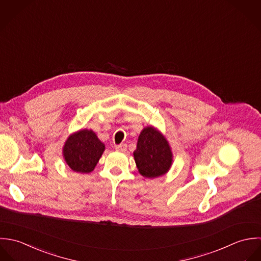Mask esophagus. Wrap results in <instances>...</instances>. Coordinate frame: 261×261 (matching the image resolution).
I'll list each match as a JSON object with an SVG mask.
<instances>
[{
  "mask_svg": "<svg viewBox=\"0 0 261 261\" xmlns=\"http://www.w3.org/2000/svg\"><path fill=\"white\" fill-rule=\"evenodd\" d=\"M116 150L117 151H120V152H125L127 150V145L126 144H120V145H116L115 146Z\"/></svg>",
  "mask_w": 261,
  "mask_h": 261,
  "instance_id": "1",
  "label": "esophagus"
}]
</instances>
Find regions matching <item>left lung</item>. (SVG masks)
I'll list each match as a JSON object with an SVG mask.
<instances>
[{
  "label": "left lung",
  "mask_w": 261,
  "mask_h": 261,
  "mask_svg": "<svg viewBox=\"0 0 261 261\" xmlns=\"http://www.w3.org/2000/svg\"><path fill=\"white\" fill-rule=\"evenodd\" d=\"M133 155L139 173L146 178L164 175L173 161L168 141L153 126H147L140 132Z\"/></svg>",
  "instance_id": "obj_1"
}]
</instances>
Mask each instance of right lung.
I'll list each match as a JSON object with an SVG mask.
<instances>
[{"mask_svg": "<svg viewBox=\"0 0 261 261\" xmlns=\"http://www.w3.org/2000/svg\"><path fill=\"white\" fill-rule=\"evenodd\" d=\"M104 151V143L91 129H82L70 134L62 147L66 164L80 173L92 172Z\"/></svg>", "mask_w": 261, "mask_h": 261, "instance_id": "right-lung-1", "label": "right lung"}]
</instances>
